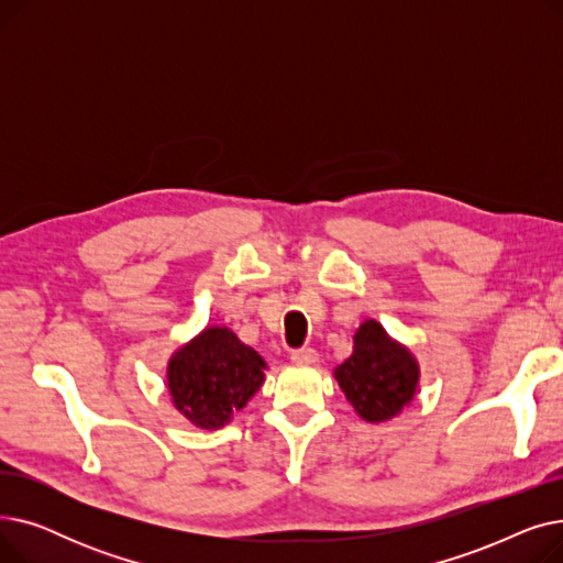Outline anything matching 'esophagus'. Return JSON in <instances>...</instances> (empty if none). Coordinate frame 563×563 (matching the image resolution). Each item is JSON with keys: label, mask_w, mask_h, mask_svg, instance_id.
<instances>
[{"label": "esophagus", "mask_w": 563, "mask_h": 563, "mask_svg": "<svg viewBox=\"0 0 563 563\" xmlns=\"http://www.w3.org/2000/svg\"><path fill=\"white\" fill-rule=\"evenodd\" d=\"M291 363L294 365H314L317 363V351L314 349H310V346H306V349H297V351H291Z\"/></svg>", "instance_id": "1"}]
</instances>
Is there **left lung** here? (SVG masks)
Returning <instances> with one entry per match:
<instances>
[{"label":"left lung","mask_w":563,"mask_h":563,"mask_svg":"<svg viewBox=\"0 0 563 563\" xmlns=\"http://www.w3.org/2000/svg\"><path fill=\"white\" fill-rule=\"evenodd\" d=\"M335 380L358 416L376 424L399 416L416 397L420 365L378 321L367 319L353 335V353L335 367Z\"/></svg>","instance_id":"8db88e82"}]
</instances>
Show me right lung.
Returning <instances> with one entry per match:
<instances>
[{"instance_id":"add662e5","label":"right lung","mask_w":563,"mask_h":563,"mask_svg":"<svg viewBox=\"0 0 563 563\" xmlns=\"http://www.w3.org/2000/svg\"><path fill=\"white\" fill-rule=\"evenodd\" d=\"M264 369L255 349L225 327H210L173 353L166 386L191 424L221 429L260 390Z\"/></svg>"}]
</instances>
